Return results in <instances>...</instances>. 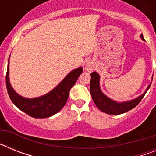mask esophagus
<instances>
[{
	"instance_id": "obj_1",
	"label": "esophagus",
	"mask_w": 156,
	"mask_h": 156,
	"mask_svg": "<svg viewBox=\"0 0 156 156\" xmlns=\"http://www.w3.org/2000/svg\"><path fill=\"white\" fill-rule=\"evenodd\" d=\"M86 69L87 70L88 72H91L93 70V66H92L90 63H87L86 65Z\"/></svg>"
}]
</instances>
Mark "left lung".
Listing matches in <instances>:
<instances>
[{"label": "left lung", "instance_id": "obj_1", "mask_svg": "<svg viewBox=\"0 0 156 156\" xmlns=\"http://www.w3.org/2000/svg\"><path fill=\"white\" fill-rule=\"evenodd\" d=\"M140 38L143 41H144L143 34H140ZM90 76H91V80H90V90L94 102L101 111H102L103 112H105L107 114H110V115L122 114L136 107L140 101L142 100L144 94H146V92L148 91L150 86H151V83H150L144 91V93L137 97V98L130 101H123V102H117L115 101L112 100L111 98H108L105 94L102 93L100 88V76L96 72L91 73Z\"/></svg>", "mask_w": 156, "mask_h": 156}]
</instances>
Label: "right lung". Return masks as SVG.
I'll return each mask as SVG.
<instances>
[{
  "instance_id": "1",
  "label": "right lung",
  "mask_w": 156,
  "mask_h": 156,
  "mask_svg": "<svg viewBox=\"0 0 156 156\" xmlns=\"http://www.w3.org/2000/svg\"><path fill=\"white\" fill-rule=\"evenodd\" d=\"M10 58V57H9ZM83 68L73 70L51 91L34 98H27L16 93L9 80V59L6 73V87L8 95L14 105L21 111L34 118H47L58 112L66 105L69 90L76 82Z\"/></svg>"
}]
</instances>
